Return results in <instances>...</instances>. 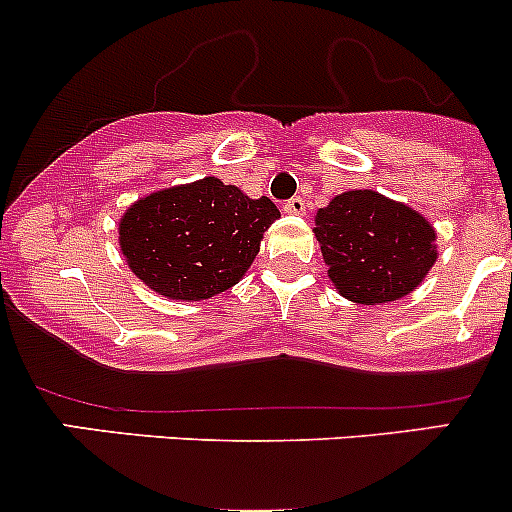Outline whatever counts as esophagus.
Returning <instances> with one entry per match:
<instances>
[{
	"instance_id": "esophagus-1",
	"label": "esophagus",
	"mask_w": 512,
	"mask_h": 512,
	"mask_svg": "<svg viewBox=\"0 0 512 512\" xmlns=\"http://www.w3.org/2000/svg\"><path fill=\"white\" fill-rule=\"evenodd\" d=\"M304 200L302 198H289L285 203V213L287 215H304Z\"/></svg>"
}]
</instances>
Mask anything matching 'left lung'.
I'll return each mask as SVG.
<instances>
[{
	"label": "left lung",
	"instance_id": "left-lung-1",
	"mask_svg": "<svg viewBox=\"0 0 512 512\" xmlns=\"http://www.w3.org/2000/svg\"><path fill=\"white\" fill-rule=\"evenodd\" d=\"M342 297L381 304L406 297L436 262L426 218L374 190H349L317 213L314 227Z\"/></svg>",
	"mask_w": 512,
	"mask_h": 512
}]
</instances>
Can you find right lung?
<instances>
[{
    "label": "right lung",
    "mask_w": 512,
    "mask_h": 512,
    "mask_svg": "<svg viewBox=\"0 0 512 512\" xmlns=\"http://www.w3.org/2000/svg\"><path fill=\"white\" fill-rule=\"evenodd\" d=\"M280 218L270 198L252 200L218 178L158 190L118 225L128 267L170 299H208L240 280Z\"/></svg>",
    "instance_id": "add662e5"
}]
</instances>
